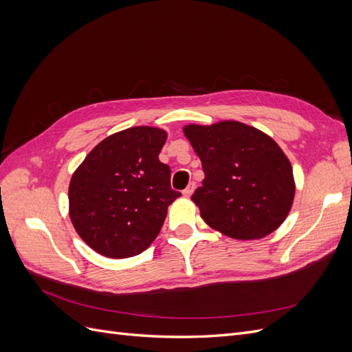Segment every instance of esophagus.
Returning <instances> with one entry per match:
<instances>
[{"label":"esophagus","instance_id":"obj_1","mask_svg":"<svg viewBox=\"0 0 352 352\" xmlns=\"http://www.w3.org/2000/svg\"><path fill=\"white\" fill-rule=\"evenodd\" d=\"M194 189H195V184H189L188 186H186V189H184V197L185 198H189L190 195H192V192H194Z\"/></svg>","mask_w":352,"mask_h":352}]
</instances>
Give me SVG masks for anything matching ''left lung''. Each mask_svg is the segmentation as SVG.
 <instances>
[{
	"instance_id": "left-lung-1",
	"label": "left lung",
	"mask_w": 352,
	"mask_h": 352,
	"mask_svg": "<svg viewBox=\"0 0 352 352\" xmlns=\"http://www.w3.org/2000/svg\"><path fill=\"white\" fill-rule=\"evenodd\" d=\"M206 177L192 201L210 228L239 241L270 235L289 214L295 179L272 136L236 120L184 126Z\"/></svg>"
}]
</instances>
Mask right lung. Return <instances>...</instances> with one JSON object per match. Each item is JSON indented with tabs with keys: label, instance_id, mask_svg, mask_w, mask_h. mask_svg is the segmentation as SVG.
Wrapping results in <instances>:
<instances>
[{
	"label": "right lung",
	"instance_id": "right-lung-1",
	"mask_svg": "<svg viewBox=\"0 0 352 352\" xmlns=\"http://www.w3.org/2000/svg\"><path fill=\"white\" fill-rule=\"evenodd\" d=\"M167 132L135 126L95 145L74 170L69 216L78 235L98 254L127 258L141 254L162 230L167 208L180 197L170 168L158 160Z\"/></svg>",
	"mask_w": 352,
	"mask_h": 352
}]
</instances>
